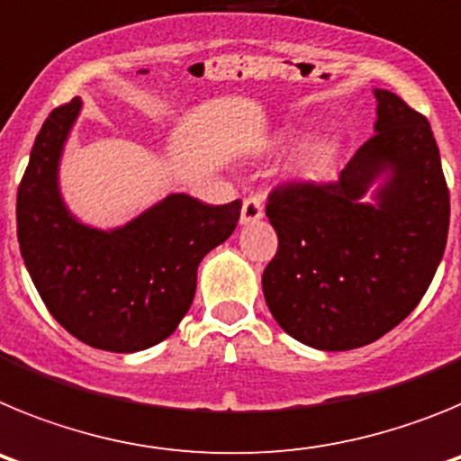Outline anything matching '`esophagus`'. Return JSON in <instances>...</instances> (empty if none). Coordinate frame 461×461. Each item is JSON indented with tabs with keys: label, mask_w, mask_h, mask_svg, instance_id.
Here are the masks:
<instances>
[{
	"label": "esophagus",
	"mask_w": 461,
	"mask_h": 461,
	"mask_svg": "<svg viewBox=\"0 0 461 461\" xmlns=\"http://www.w3.org/2000/svg\"><path fill=\"white\" fill-rule=\"evenodd\" d=\"M263 219V203L256 195H249V198H244L242 203V214H240V221L242 223H254Z\"/></svg>",
	"instance_id": "34e87169"
}]
</instances>
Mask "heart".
I'll return each instance as SVG.
<instances>
[{
    "label": "heart",
    "mask_w": 461,
    "mask_h": 461,
    "mask_svg": "<svg viewBox=\"0 0 461 461\" xmlns=\"http://www.w3.org/2000/svg\"><path fill=\"white\" fill-rule=\"evenodd\" d=\"M325 157V149L323 148H312L307 149V154H304V164L307 166H319L321 161H323Z\"/></svg>",
    "instance_id": "obj_1"
}]
</instances>
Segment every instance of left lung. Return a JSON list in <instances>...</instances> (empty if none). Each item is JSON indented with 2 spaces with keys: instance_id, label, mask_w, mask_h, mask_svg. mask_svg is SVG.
Returning a JSON list of instances; mask_svg holds the SVG:
<instances>
[{
  "instance_id": "left-lung-1",
  "label": "left lung",
  "mask_w": 461,
  "mask_h": 461,
  "mask_svg": "<svg viewBox=\"0 0 461 461\" xmlns=\"http://www.w3.org/2000/svg\"><path fill=\"white\" fill-rule=\"evenodd\" d=\"M376 133L332 182H288L267 195L279 247L263 272L276 323L321 351L372 344L418 307L446 251L450 191L425 115L376 89ZM391 170L377 205L362 203Z\"/></svg>"
}]
</instances>
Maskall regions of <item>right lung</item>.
<instances>
[{
	"mask_svg": "<svg viewBox=\"0 0 461 461\" xmlns=\"http://www.w3.org/2000/svg\"><path fill=\"white\" fill-rule=\"evenodd\" d=\"M80 105H57L36 136L18 186L20 254L48 312L76 339L113 353L142 351L185 319L203 256L230 238L242 203L207 205L173 194L117 230L83 226L57 189Z\"/></svg>",
	"mask_w": 461,
	"mask_h": 461,
	"instance_id": "add662e5",
	"label": "right lung"
}]
</instances>
